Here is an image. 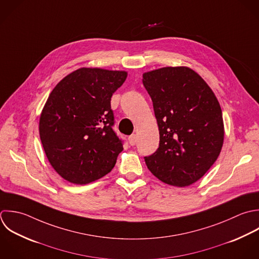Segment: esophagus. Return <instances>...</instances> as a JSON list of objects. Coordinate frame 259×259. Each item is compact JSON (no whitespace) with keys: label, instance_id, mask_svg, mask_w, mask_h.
Segmentation results:
<instances>
[{"label":"esophagus","instance_id":"obj_1","mask_svg":"<svg viewBox=\"0 0 259 259\" xmlns=\"http://www.w3.org/2000/svg\"><path fill=\"white\" fill-rule=\"evenodd\" d=\"M129 143L131 145H135L137 143V136L135 134H132L131 136H129Z\"/></svg>","mask_w":259,"mask_h":259}]
</instances>
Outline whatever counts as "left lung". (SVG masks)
Listing matches in <instances>:
<instances>
[{"mask_svg":"<svg viewBox=\"0 0 259 259\" xmlns=\"http://www.w3.org/2000/svg\"><path fill=\"white\" fill-rule=\"evenodd\" d=\"M159 130V147L145 156L161 182L188 187L217 160L224 142L220 104L202 76L187 66H166L143 73Z\"/></svg>","mask_w":259,"mask_h":259,"instance_id":"1","label":"left lung"}]
</instances>
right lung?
<instances>
[{
  "instance_id": "obj_1",
  "label": "right lung",
  "mask_w": 259,
  "mask_h": 259,
  "mask_svg": "<svg viewBox=\"0 0 259 259\" xmlns=\"http://www.w3.org/2000/svg\"><path fill=\"white\" fill-rule=\"evenodd\" d=\"M127 71L81 67L63 77L50 93L40 115L39 134L54 170L74 185L109 174L123 150L113 131V94Z\"/></svg>"
}]
</instances>
